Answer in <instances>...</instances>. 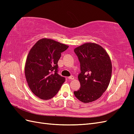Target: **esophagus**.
I'll return each mask as SVG.
<instances>
[{
  "label": "esophagus",
  "mask_w": 134,
  "mask_h": 134,
  "mask_svg": "<svg viewBox=\"0 0 134 134\" xmlns=\"http://www.w3.org/2000/svg\"><path fill=\"white\" fill-rule=\"evenodd\" d=\"M74 79V77L72 76V75H71V76H70L69 77H68V79L69 80H73Z\"/></svg>",
  "instance_id": "obj_1"
}]
</instances>
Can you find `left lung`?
Here are the masks:
<instances>
[{
  "label": "left lung",
  "mask_w": 134,
  "mask_h": 134,
  "mask_svg": "<svg viewBox=\"0 0 134 134\" xmlns=\"http://www.w3.org/2000/svg\"><path fill=\"white\" fill-rule=\"evenodd\" d=\"M74 52L80 64L78 79L80 88L74 94L81 102L90 103L98 99L110 82L112 64L107 52L99 44L86 43Z\"/></svg>",
  "instance_id": "1"
}]
</instances>
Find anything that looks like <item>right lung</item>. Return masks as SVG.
Instances as JSON below:
<instances>
[{
	"mask_svg": "<svg viewBox=\"0 0 134 134\" xmlns=\"http://www.w3.org/2000/svg\"><path fill=\"white\" fill-rule=\"evenodd\" d=\"M69 47L53 40L42 38L31 48L25 65L28 87L40 99H50L57 94L65 78L58 74V61Z\"/></svg>",
	"mask_w": 134,
	"mask_h": 134,
	"instance_id": "right-lung-1",
	"label": "right lung"
}]
</instances>
